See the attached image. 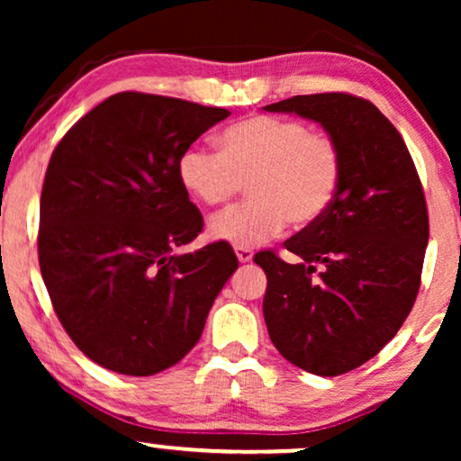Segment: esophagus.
I'll list each match as a JSON object with an SVG mask.
<instances>
[{
	"instance_id": "esophagus-1",
	"label": "esophagus",
	"mask_w": 461,
	"mask_h": 461,
	"mask_svg": "<svg viewBox=\"0 0 461 461\" xmlns=\"http://www.w3.org/2000/svg\"><path fill=\"white\" fill-rule=\"evenodd\" d=\"M235 254H237L239 262H241V264L251 262V258H254V251L248 249V248H235Z\"/></svg>"
}]
</instances>
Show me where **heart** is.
Segmentation results:
<instances>
[{"instance_id": "obj_1", "label": "heart", "mask_w": 461, "mask_h": 461, "mask_svg": "<svg viewBox=\"0 0 461 461\" xmlns=\"http://www.w3.org/2000/svg\"><path fill=\"white\" fill-rule=\"evenodd\" d=\"M342 176L338 144L300 119L254 115L218 134V150L191 144L178 157V180L194 201L224 205L249 180V201L210 220L212 239L258 248L279 237L289 220L323 218Z\"/></svg>"}]
</instances>
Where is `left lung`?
<instances>
[{"label":"left lung","instance_id":"obj_1","mask_svg":"<svg viewBox=\"0 0 461 461\" xmlns=\"http://www.w3.org/2000/svg\"><path fill=\"white\" fill-rule=\"evenodd\" d=\"M323 125L338 144L342 176L330 210L254 262L267 273L264 321L275 348L314 375L361 367L411 312L428 245L418 169L399 131L369 100L342 92L268 104Z\"/></svg>","mask_w":461,"mask_h":461}]
</instances>
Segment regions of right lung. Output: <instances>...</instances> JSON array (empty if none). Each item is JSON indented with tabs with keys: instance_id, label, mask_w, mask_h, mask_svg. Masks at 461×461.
I'll return each mask as SVG.
<instances>
[{
	"instance_id": "1",
	"label": "right lung",
	"mask_w": 461,
	"mask_h": 461,
	"mask_svg": "<svg viewBox=\"0 0 461 461\" xmlns=\"http://www.w3.org/2000/svg\"><path fill=\"white\" fill-rule=\"evenodd\" d=\"M218 106L122 92L54 149L40 205V268L75 346L123 375L185 358L239 262L229 243L178 254L203 229L178 157L229 117Z\"/></svg>"
}]
</instances>
